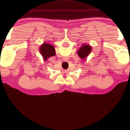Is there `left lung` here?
Masks as SVG:
<instances>
[{"mask_svg":"<svg viewBox=\"0 0 130 130\" xmlns=\"http://www.w3.org/2000/svg\"><path fill=\"white\" fill-rule=\"evenodd\" d=\"M91 46H90L89 45H83L77 52L78 56L82 59H84L89 54L90 52H91Z\"/></svg>","mask_w":130,"mask_h":130,"instance_id":"left-lung-1","label":"left lung"}]
</instances>
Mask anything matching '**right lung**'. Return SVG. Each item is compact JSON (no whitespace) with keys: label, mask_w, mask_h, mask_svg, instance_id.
Returning <instances> with one entry per match:
<instances>
[{"label":"right lung","mask_w":130,"mask_h":130,"mask_svg":"<svg viewBox=\"0 0 130 130\" xmlns=\"http://www.w3.org/2000/svg\"><path fill=\"white\" fill-rule=\"evenodd\" d=\"M40 52L45 60H46L47 58H50L52 56H54L56 54L54 47L52 45L46 43L42 45L40 47Z\"/></svg>","instance_id":"obj_1"}]
</instances>
